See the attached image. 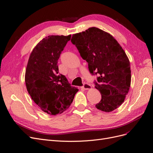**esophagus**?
Instances as JSON below:
<instances>
[{"label": "esophagus", "mask_w": 153, "mask_h": 153, "mask_svg": "<svg viewBox=\"0 0 153 153\" xmlns=\"http://www.w3.org/2000/svg\"><path fill=\"white\" fill-rule=\"evenodd\" d=\"M82 88L84 90H90L91 88V86L88 83H85L82 86Z\"/></svg>", "instance_id": "esophagus-1"}]
</instances>
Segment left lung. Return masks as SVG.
Wrapping results in <instances>:
<instances>
[{"label":"left lung","mask_w":153,"mask_h":153,"mask_svg":"<svg viewBox=\"0 0 153 153\" xmlns=\"http://www.w3.org/2000/svg\"><path fill=\"white\" fill-rule=\"evenodd\" d=\"M71 42L88 62L91 74L99 76L95 88L102 99L95 107L106 112L116 109L131 85L130 64L125 51L110 33L96 27L73 34Z\"/></svg>","instance_id":"8db88e82"}]
</instances>
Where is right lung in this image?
<instances>
[{
  "label": "right lung",
  "instance_id": "obj_1",
  "mask_svg": "<svg viewBox=\"0 0 153 153\" xmlns=\"http://www.w3.org/2000/svg\"><path fill=\"white\" fill-rule=\"evenodd\" d=\"M71 35L49 36L34 47L26 68L27 90L32 99L48 114H60L70 107L79 91L59 74L58 60Z\"/></svg>",
  "mask_w": 153,
  "mask_h": 153
}]
</instances>
